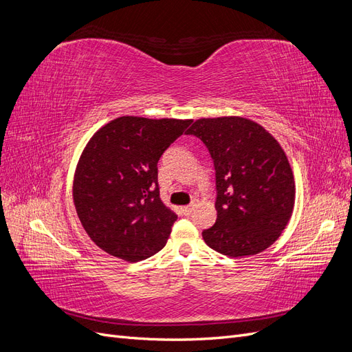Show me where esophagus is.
<instances>
[{
	"instance_id": "obj_1",
	"label": "esophagus",
	"mask_w": 352,
	"mask_h": 352,
	"mask_svg": "<svg viewBox=\"0 0 352 352\" xmlns=\"http://www.w3.org/2000/svg\"><path fill=\"white\" fill-rule=\"evenodd\" d=\"M192 210H194V207H192V206H186V207H182V208H180V211H182L185 216H189L190 212H192Z\"/></svg>"
}]
</instances>
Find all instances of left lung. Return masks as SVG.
<instances>
[{"label": "left lung", "mask_w": 352, "mask_h": 352, "mask_svg": "<svg viewBox=\"0 0 352 352\" xmlns=\"http://www.w3.org/2000/svg\"><path fill=\"white\" fill-rule=\"evenodd\" d=\"M186 135L204 142L216 170L217 220L202 232L210 248L243 257L269 248L289 221L292 168L279 142L243 117L199 119Z\"/></svg>", "instance_id": "1"}]
</instances>
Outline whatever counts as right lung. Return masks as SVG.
I'll use <instances>...</instances> for the list:
<instances>
[{
	"label": "right lung",
	"mask_w": 352,
	"mask_h": 352,
	"mask_svg": "<svg viewBox=\"0 0 352 352\" xmlns=\"http://www.w3.org/2000/svg\"><path fill=\"white\" fill-rule=\"evenodd\" d=\"M192 120L123 116L102 126L80 155L73 199L89 238L140 261L162 250L177 216L160 199V157Z\"/></svg>",
	"instance_id": "add662e5"
}]
</instances>
